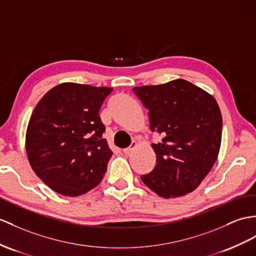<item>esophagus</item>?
I'll return each mask as SVG.
<instances>
[{"instance_id":"obj_1","label":"esophagus","mask_w":256,"mask_h":256,"mask_svg":"<svg viewBox=\"0 0 256 256\" xmlns=\"http://www.w3.org/2000/svg\"><path fill=\"white\" fill-rule=\"evenodd\" d=\"M136 146V141H132V144H130V146H128V148H124L122 152H124V154H130V153L132 152V150H134Z\"/></svg>"}]
</instances>
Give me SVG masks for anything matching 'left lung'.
Here are the masks:
<instances>
[{"instance_id": "8db88e82", "label": "left lung", "mask_w": 256, "mask_h": 256, "mask_svg": "<svg viewBox=\"0 0 256 256\" xmlns=\"http://www.w3.org/2000/svg\"><path fill=\"white\" fill-rule=\"evenodd\" d=\"M148 110L150 128L163 136L152 144L156 165L141 180L162 198L196 190L215 164L222 118L216 100L184 79L132 89Z\"/></svg>"}]
</instances>
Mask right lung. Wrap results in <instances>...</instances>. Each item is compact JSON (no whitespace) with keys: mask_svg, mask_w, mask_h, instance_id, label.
Returning a JSON list of instances; mask_svg holds the SVG:
<instances>
[{"mask_svg":"<svg viewBox=\"0 0 256 256\" xmlns=\"http://www.w3.org/2000/svg\"><path fill=\"white\" fill-rule=\"evenodd\" d=\"M108 86L65 82L46 92L31 114L26 132L28 160L53 191L78 196L98 186L113 152L98 116Z\"/></svg>","mask_w":256,"mask_h":256,"instance_id":"add662e5","label":"right lung"}]
</instances>
